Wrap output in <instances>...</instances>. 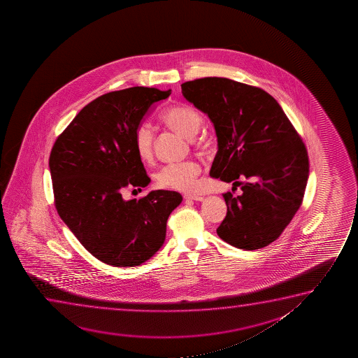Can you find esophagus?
<instances>
[{"label":"esophagus","instance_id":"1","mask_svg":"<svg viewBox=\"0 0 358 358\" xmlns=\"http://www.w3.org/2000/svg\"><path fill=\"white\" fill-rule=\"evenodd\" d=\"M185 199H186V201H204V198H203V196H185Z\"/></svg>","mask_w":358,"mask_h":358}]
</instances>
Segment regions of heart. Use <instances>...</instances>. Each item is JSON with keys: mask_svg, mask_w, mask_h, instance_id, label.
<instances>
[{"mask_svg": "<svg viewBox=\"0 0 358 358\" xmlns=\"http://www.w3.org/2000/svg\"><path fill=\"white\" fill-rule=\"evenodd\" d=\"M162 121L167 127L181 133L186 138H193L201 127V116L191 106H172L162 115ZM134 150L143 162H150L154 157V133L149 124L142 123L136 128ZM201 165L193 160L172 162L162 166L155 175L157 186L173 191L189 193L196 189V177L199 176Z\"/></svg>", "mask_w": 358, "mask_h": 358, "instance_id": "1", "label": "heart"}]
</instances>
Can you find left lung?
<instances>
[{"label":"left lung","mask_w":358,"mask_h":358,"mask_svg":"<svg viewBox=\"0 0 358 358\" xmlns=\"http://www.w3.org/2000/svg\"><path fill=\"white\" fill-rule=\"evenodd\" d=\"M183 96L214 123L217 152L210 176L241 186L224 193L227 206L217 235L241 250L279 238L303 201L307 149L279 103L263 89L206 77L181 85ZM240 178L250 179L241 182Z\"/></svg>","instance_id":"obj_1"}]
</instances>
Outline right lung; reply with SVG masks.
I'll return each mask as SVG.
<instances>
[{"instance_id": "right-lung-1", "label": "right lung", "mask_w": 358, "mask_h": 358, "mask_svg": "<svg viewBox=\"0 0 358 358\" xmlns=\"http://www.w3.org/2000/svg\"><path fill=\"white\" fill-rule=\"evenodd\" d=\"M171 90L133 87L103 94L84 106L59 134L50 154L59 217L96 259L137 266L162 248L166 222L182 196L152 191L124 201V188L150 183L133 137L154 103Z\"/></svg>"}]
</instances>
